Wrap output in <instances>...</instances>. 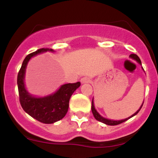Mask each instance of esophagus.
<instances>
[{"label": "esophagus", "instance_id": "34e87169", "mask_svg": "<svg viewBox=\"0 0 158 158\" xmlns=\"http://www.w3.org/2000/svg\"><path fill=\"white\" fill-rule=\"evenodd\" d=\"M89 81H90V80H89V78L87 77H82L81 79V84L89 83Z\"/></svg>", "mask_w": 158, "mask_h": 158}]
</instances>
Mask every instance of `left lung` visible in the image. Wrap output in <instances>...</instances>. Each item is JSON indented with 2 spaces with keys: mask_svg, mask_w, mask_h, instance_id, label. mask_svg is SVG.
Instances as JSON below:
<instances>
[{
  "mask_svg": "<svg viewBox=\"0 0 158 158\" xmlns=\"http://www.w3.org/2000/svg\"><path fill=\"white\" fill-rule=\"evenodd\" d=\"M130 57H131V58H133V59H135V61H137V62H139V63L140 64V65H142V62H141L140 58H139V56H138L137 54H131V55H130ZM143 103H144V101H143ZM143 103H142V106H141V107H140V108H139V109L138 110V111H137L136 112H135V114H134V115H131V116L128 117V118H125V119H122V120H117V121L116 120H111V119H107V118H104V117H102L101 115H100V114H99V113L97 112V111H96V110L95 109L94 102H93V100H92V111H93V115H94L95 118H96V120L100 121V122H101V123H104L107 124V125H110V126H115V125H118V124H120V123H122L125 122V121H127V119L131 118V117H133V116H135V115H137V114L139 113V111H140L141 108H142V105H143Z\"/></svg>",
  "mask_w": 158,
  "mask_h": 158,
  "instance_id": "left-lung-1",
  "label": "left lung"
}]
</instances>
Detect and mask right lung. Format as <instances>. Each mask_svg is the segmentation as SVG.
I'll return each mask as SVG.
<instances>
[{
  "label": "right lung",
  "mask_w": 158,
  "mask_h": 158,
  "mask_svg": "<svg viewBox=\"0 0 158 158\" xmlns=\"http://www.w3.org/2000/svg\"><path fill=\"white\" fill-rule=\"evenodd\" d=\"M48 51H53V50L48 48L39 49L27 55L17 76L18 91L21 107L32 118L47 124L54 123L65 117L69 108V99L75 90L81 85L80 82L65 84L54 94L39 98L27 93L24 85V75L27 62L36 54Z\"/></svg>",
  "instance_id": "1"
}]
</instances>
